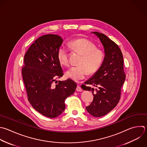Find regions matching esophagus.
Masks as SVG:
<instances>
[{
	"label": "esophagus",
	"instance_id": "34e87169",
	"mask_svg": "<svg viewBox=\"0 0 147 147\" xmlns=\"http://www.w3.org/2000/svg\"><path fill=\"white\" fill-rule=\"evenodd\" d=\"M76 91H82V88L79 85H78V86L76 87Z\"/></svg>",
	"mask_w": 147,
	"mask_h": 147
}]
</instances>
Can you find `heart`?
Returning <instances> with one entry per match:
<instances>
[{"instance_id":"b5f03b06","label":"heart","mask_w":147,"mask_h":147,"mask_svg":"<svg viewBox=\"0 0 147 147\" xmlns=\"http://www.w3.org/2000/svg\"><path fill=\"white\" fill-rule=\"evenodd\" d=\"M71 46L82 54V57L78 61L79 65L71 67L66 72L68 77L78 81L84 79L88 74L95 72L100 67L104 58L103 52L96 49V46L90 41L81 38L74 40L71 43ZM57 57L60 63L64 65L69 63L68 49L63 45L60 47L57 52Z\"/></svg>"}]
</instances>
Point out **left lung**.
<instances>
[{
  "label": "left lung",
  "instance_id": "1",
  "mask_svg": "<svg viewBox=\"0 0 147 147\" xmlns=\"http://www.w3.org/2000/svg\"><path fill=\"white\" fill-rule=\"evenodd\" d=\"M102 43L105 53L103 61L94 74L82 84L84 90L91 91L92 102L86 107L89 114L95 117L107 114L118 104L120 99L121 87L126 75L123 71V59L118 46L106 35L94 32ZM86 84L98 87L96 91Z\"/></svg>",
  "mask_w": 147,
  "mask_h": 147
}]
</instances>
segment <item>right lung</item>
Returning <instances> with one entry per match:
<instances>
[{
  "label": "right lung",
  "mask_w": 147,
  "mask_h": 147,
  "mask_svg": "<svg viewBox=\"0 0 147 147\" xmlns=\"http://www.w3.org/2000/svg\"><path fill=\"white\" fill-rule=\"evenodd\" d=\"M63 42V39L56 34L37 38L25 55L22 71L30 103L40 114L51 118L64 111L65 99L74 93L77 87L71 79L59 80L56 84L53 83L56 76L60 78L63 75L57 57Z\"/></svg>",
  "instance_id": "1"
}]
</instances>
